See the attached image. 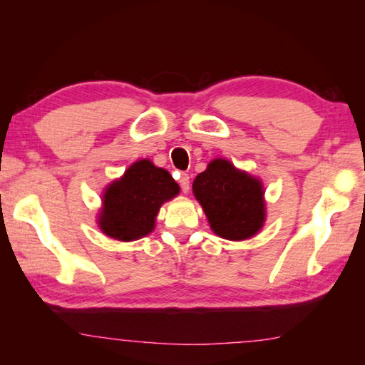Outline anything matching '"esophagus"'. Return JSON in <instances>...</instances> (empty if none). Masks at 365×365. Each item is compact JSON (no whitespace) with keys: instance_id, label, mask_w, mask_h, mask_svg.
I'll return each mask as SVG.
<instances>
[{"instance_id":"1","label":"esophagus","mask_w":365,"mask_h":365,"mask_svg":"<svg viewBox=\"0 0 365 365\" xmlns=\"http://www.w3.org/2000/svg\"><path fill=\"white\" fill-rule=\"evenodd\" d=\"M178 183H180V188L183 192H188L190 191V175L183 174L180 177V180H178Z\"/></svg>"}]
</instances>
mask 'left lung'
I'll use <instances>...</instances> for the list:
<instances>
[{
  "instance_id": "left-lung-1",
  "label": "left lung",
  "mask_w": 365,
  "mask_h": 365,
  "mask_svg": "<svg viewBox=\"0 0 365 365\" xmlns=\"http://www.w3.org/2000/svg\"><path fill=\"white\" fill-rule=\"evenodd\" d=\"M210 229L221 238L242 242L259 234L267 220L265 190L259 177L215 158L192 182Z\"/></svg>"
}]
</instances>
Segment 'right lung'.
<instances>
[{
	"mask_svg": "<svg viewBox=\"0 0 365 365\" xmlns=\"http://www.w3.org/2000/svg\"><path fill=\"white\" fill-rule=\"evenodd\" d=\"M178 192L180 187L166 169L147 158L138 160L103 190L98 229L119 242H135L149 235L161 205Z\"/></svg>",
	"mask_w": 365,
	"mask_h": 365,
	"instance_id": "obj_1",
	"label": "right lung"
}]
</instances>
